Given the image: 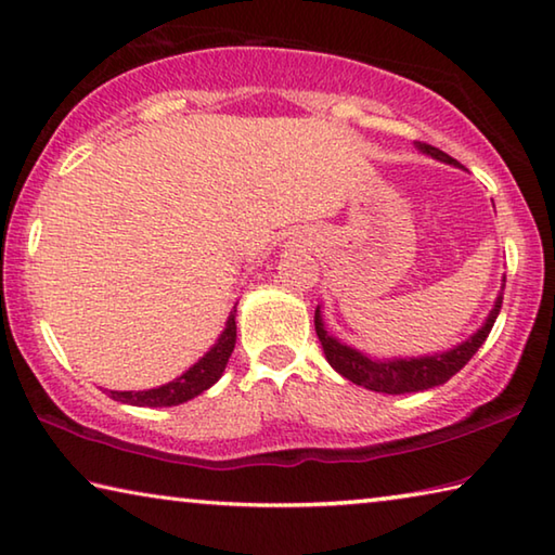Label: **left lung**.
Returning <instances> with one entry per match:
<instances>
[{
	"mask_svg": "<svg viewBox=\"0 0 555 555\" xmlns=\"http://www.w3.org/2000/svg\"><path fill=\"white\" fill-rule=\"evenodd\" d=\"M416 149L421 154L436 158L440 164L463 168L453 156H448L436 146L416 142ZM502 294H504V279H502V288L500 294H496L492 311L485 318V323L477 327L467 340L457 343L443 352L416 354V357H372L367 352L357 350L352 345L343 343L340 337H335L331 331H327L325 318H323V306L315 308V333H318V340L323 345L327 364H331L337 374H343L345 379L357 384V387H364L379 393L426 391V389L440 387V384H446L450 377H455V374L463 370L469 360H473V354L480 350L482 343L487 340V335L492 331L496 315H500Z\"/></svg>",
	"mask_w": 555,
	"mask_h": 555,
	"instance_id": "1",
	"label": "left lung"
}]
</instances>
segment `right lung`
Listing matches in <instances>:
<instances>
[{
	"label": "right lung",
	"mask_w": 555,
	"mask_h": 555,
	"mask_svg": "<svg viewBox=\"0 0 555 555\" xmlns=\"http://www.w3.org/2000/svg\"><path fill=\"white\" fill-rule=\"evenodd\" d=\"M237 306L232 308L228 321H224V331L218 335V340L205 352L198 362L191 364L181 377L173 382L162 384L156 389H144V391H112L109 399L129 403V406H146V409H164V406H178V403H185L195 397H201L203 391H208L215 382L222 377L224 367H228L230 354L234 350V343H237Z\"/></svg>",
	"instance_id": "add662e5"
}]
</instances>
